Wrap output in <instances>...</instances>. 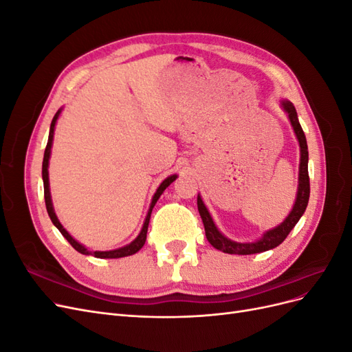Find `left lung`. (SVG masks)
<instances>
[{
	"instance_id": "obj_1",
	"label": "left lung",
	"mask_w": 352,
	"mask_h": 352,
	"mask_svg": "<svg viewBox=\"0 0 352 352\" xmlns=\"http://www.w3.org/2000/svg\"><path fill=\"white\" fill-rule=\"evenodd\" d=\"M280 107L287 114V119H289L294 133L300 144V172H298V190H296V198L294 202V207L289 211V214L285 217V220L273 229L265 230L263 236L254 242H236L226 238L223 233L217 229L214 220H212L210 211L207 210L204 201H202L201 195L198 194L197 204L199 216L202 219L206 228V236L207 241L214 247L216 250L226 252V254H238V255H250V254H258L269 251L280 245L286 236L289 235V232L295 228L298 220L301 219L304 211L308 204V198H310V177H308V146L307 140L302 127L298 120V114L294 107V104L287 100L280 101Z\"/></svg>"
}]
</instances>
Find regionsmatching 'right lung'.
Here are the masks:
<instances>
[{"mask_svg": "<svg viewBox=\"0 0 352 352\" xmlns=\"http://www.w3.org/2000/svg\"><path fill=\"white\" fill-rule=\"evenodd\" d=\"M61 113V109L56 113L54 119H52L51 122V126H50V135H48V142H47V148H45V153H44V162H42V180H44V197H45V206H47V211H48V216L52 221V225H54L60 232L61 235L65 236L72 247L76 250L80 254H85V255H94V257L97 258H122V257H127V255H133L136 254L138 251H140L144 243L146 241V232H148V223H150V217H151V211L155 206V202L158 201V198L162 197V194L164 192V189L176 180L177 175H172L166 177L162 184H160V186L157 188L155 194L151 199V204H150V208H148V212H146V217H145V221L142 225V229L140 232V235H138L131 243L124 245V247L122 248H117V250H110V251H91L88 250L85 245H82L80 242H78L76 239H74L70 233L63 228V225L60 223L56 211H54V207H52V199H51V192H50V177H48V166H50V157H51V148H52V140H54V131H56V123L58 120V116Z\"/></svg>", "mask_w": 352, "mask_h": 352, "instance_id": "obj_1", "label": "right lung"}]
</instances>
